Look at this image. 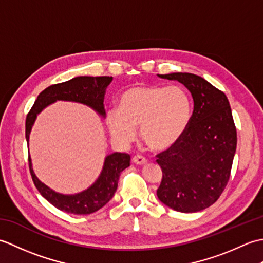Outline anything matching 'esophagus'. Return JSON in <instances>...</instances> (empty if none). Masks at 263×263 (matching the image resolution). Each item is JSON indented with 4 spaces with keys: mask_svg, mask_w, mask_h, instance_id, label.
Returning <instances> with one entry per match:
<instances>
[{
    "mask_svg": "<svg viewBox=\"0 0 263 263\" xmlns=\"http://www.w3.org/2000/svg\"><path fill=\"white\" fill-rule=\"evenodd\" d=\"M132 161L137 165H143L147 163V159L142 157V156H135V157H132Z\"/></svg>",
    "mask_w": 263,
    "mask_h": 263,
    "instance_id": "34e87169",
    "label": "esophagus"
}]
</instances>
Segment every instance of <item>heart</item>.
<instances>
[{
  "instance_id": "b5f03b06",
  "label": "heart",
  "mask_w": 263,
  "mask_h": 263,
  "mask_svg": "<svg viewBox=\"0 0 263 263\" xmlns=\"http://www.w3.org/2000/svg\"><path fill=\"white\" fill-rule=\"evenodd\" d=\"M192 104L182 87L135 86L121 95L119 108L106 113V125L113 139L128 144L140 127L143 142L152 150H166L187 130Z\"/></svg>"
}]
</instances>
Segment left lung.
Instances as JSON below:
<instances>
[{
  "mask_svg": "<svg viewBox=\"0 0 263 263\" xmlns=\"http://www.w3.org/2000/svg\"><path fill=\"white\" fill-rule=\"evenodd\" d=\"M191 92L194 107L185 133L157 155L163 178L158 199L180 212H197L219 199L231 176L236 127L226 95L192 73L160 74Z\"/></svg>",
  "mask_w": 263,
  "mask_h": 263,
  "instance_id": "obj_1",
  "label": "left lung"
}]
</instances>
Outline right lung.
Wrapping results in <instances>:
<instances>
[{
    "label": "right lung",
    "mask_w": 263,
    "mask_h": 263,
    "mask_svg": "<svg viewBox=\"0 0 263 263\" xmlns=\"http://www.w3.org/2000/svg\"><path fill=\"white\" fill-rule=\"evenodd\" d=\"M113 77H77L69 81L52 85L38 95L26 119V140L29 142L31 127L37 115L57 100L76 102L95 109L100 116H105L104 97L106 88ZM130 155L114 153L105 158L103 171L97 181L90 187L77 194L55 192L38 180L32 170L30 156L29 170L33 184L44 198L58 209L74 215H88L99 210L113 198L117 189L121 173L130 166Z\"/></svg>",
    "instance_id": "obj_1"
}]
</instances>
